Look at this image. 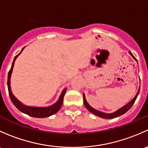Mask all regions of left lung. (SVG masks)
<instances>
[{"label": "left lung", "mask_w": 148, "mask_h": 148, "mask_svg": "<svg viewBox=\"0 0 148 148\" xmlns=\"http://www.w3.org/2000/svg\"><path fill=\"white\" fill-rule=\"evenodd\" d=\"M129 53L131 55V56L133 57V59H135V60L137 61V59H135V56L132 55V53H131L130 51H129ZM139 92H140V89L138 90V93H137V95H135V97L133 98V99H132V100L130 101V102H128L127 104H125V106H123L122 107H121L120 109H119L118 110H117V111L114 112L112 113H110V114H107V113H104V112H100L99 111V110H95V109H94L93 107H91L90 105H89V104H88L87 102H86V98H85V95L84 94H83V98H84V106L85 107H86V109H87L88 110H89V112H91L92 113H93L94 114H95V115L98 116V117H102V118H105V119H112V118H115V117H119V116L122 115V114H124L125 112H127L128 111V110H130V109L132 107V106L133 105V104L135 103V100H136L137 97H138V95H139Z\"/></svg>", "instance_id": "left-lung-1"}]
</instances>
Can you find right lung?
<instances>
[{
  "label": "right lung",
  "instance_id": "1",
  "mask_svg": "<svg viewBox=\"0 0 148 148\" xmlns=\"http://www.w3.org/2000/svg\"><path fill=\"white\" fill-rule=\"evenodd\" d=\"M24 49V47L22 49L21 51L18 53V55H16L15 56L14 59H13V62L12 63L11 68H10V71H8V93H9V96L10 99H11L12 102L13 103L15 106L16 107V108L18 110H20L21 112L25 113V114H28V115L31 116L33 117H37V118H43V117H47L49 116L52 115V114H55V113L57 112L60 108L62 106V103H63L64 100V97L66 93V88L64 89L62 91V94H61L60 97H59V99L55 104H52V105L49 106V107H30V106H26L24 105L23 104H22L21 102L19 100H18L16 97H15L14 95H13L11 92V89H10V77H11L12 71H13V66H14L15 61H16V58L18 57V56L21 54V53L22 52V51Z\"/></svg>",
  "mask_w": 148,
  "mask_h": 148
}]
</instances>
